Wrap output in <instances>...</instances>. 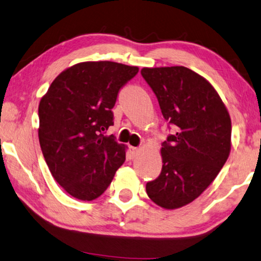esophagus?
<instances>
[{"instance_id": "obj_1", "label": "esophagus", "mask_w": 261, "mask_h": 261, "mask_svg": "<svg viewBox=\"0 0 261 261\" xmlns=\"http://www.w3.org/2000/svg\"><path fill=\"white\" fill-rule=\"evenodd\" d=\"M139 151H140V148H138V147H130V153H132V155H133V156L138 155Z\"/></svg>"}]
</instances>
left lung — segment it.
<instances>
[{"label":"left lung","mask_w":261,"mask_h":261,"mask_svg":"<svg viewBox=\"0 0 261 261\" xmlns=\"http://www.w3.org/2000/svg\"><path fill=\"white\" fill-rule=\"evenodd\" d=\"M141 74L175 128L162 143L161 174L146 191L163 209H178L200 196L225 164L231 118L215 87L188 67H143Z\"/></svg>","instance_id":"1"}]
</instances>
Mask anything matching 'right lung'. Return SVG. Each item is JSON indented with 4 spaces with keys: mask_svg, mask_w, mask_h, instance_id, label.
I'll return each instance as SVG.
<instances>
[{
    "mask_svg": "<svg viewBox=\"0 0 261 261\" xmlns=\"http://www.w3.org/2000/svg\"><path fill=\"white\" fill-rule=\"evenodd\" d=\"M139 72L114 62H83L52 82L38 106V139L54 178L67 194L93 200L126 160V146L105 135L119 90Z\"/></svg>",
    "mask_w": 261,
    "mask_h": 261,
    "instance_id": "1",
    "label": "right lung"
}]
</instances>
